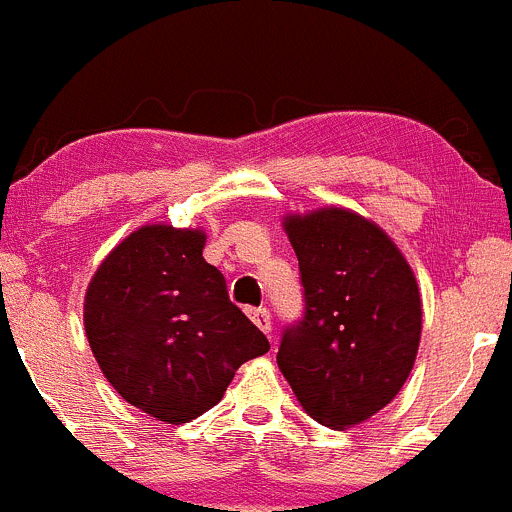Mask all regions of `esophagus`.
I'll use <instances>...</instances> for the list:
<instances>
[{"mask_svg": "<svg viewBox=\"0 0 512 512\" xmlns=\"http://www.w3.org/2000/svg\"><path fill=\"white\" fill-rule=\"evenodd\" d=\"M250 318H252V323H255V326L260 328L262 333H267V336L272 338V318H270V313H267V308L252 310Z\"/></svg>", "mask_w": 512, "mask_h": 512, "instance_id": "obj_1", "label": "esophagus"}]
</instances>
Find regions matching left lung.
Here are the masks:
<instances>
[{
	"label": "left lung",
	"instance_id": "1",
	"mask_svg": "<svg viewBox=\"0 0 512 512\" xmlns=\"http://www.w3.org/2000/svg\"><path fill=\"white\" fill-rule=\"evenodd\" d=\"M305 313L283 331L278 366L315 422L374 417L409 379L422 336L417 278L389 234L341 207L290 214Z\"/></svg>",
	"mask_w": 512,
	"mask_h": 512
}]
</instances>
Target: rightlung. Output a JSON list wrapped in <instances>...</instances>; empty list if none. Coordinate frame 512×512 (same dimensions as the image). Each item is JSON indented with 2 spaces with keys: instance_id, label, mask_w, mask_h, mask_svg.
Listing matches in <instances>:
<instances>
[{
  "instance_id": "right-lung-1",
  "label": "right lung",
  "mask_w": 512,
  "mask_h": 512,
  "mask_svg": "<svg viewBox=\"0 0 512 512\" xmlns=\"http://www.w3.org/2000/svg\"><path fill=\"white\" fill-rule=\"evenodd\" d=\"M207 234L146 224L100 262L83 305L105 379L141 412L184 424L212 409L234 371L270 351L202 257Z\"/></svg>"
}]
</instances>
